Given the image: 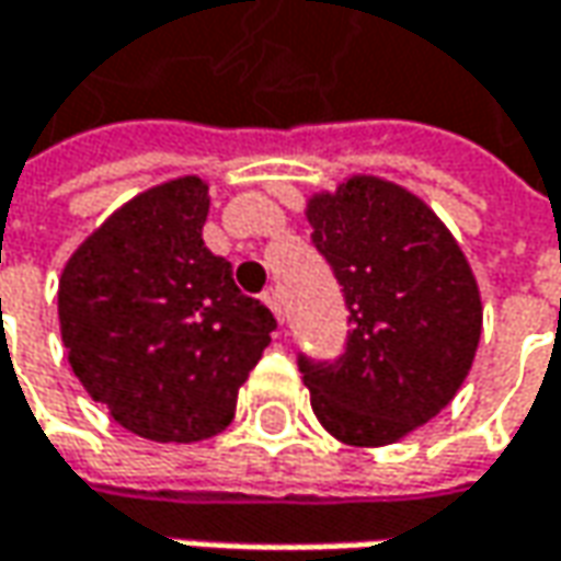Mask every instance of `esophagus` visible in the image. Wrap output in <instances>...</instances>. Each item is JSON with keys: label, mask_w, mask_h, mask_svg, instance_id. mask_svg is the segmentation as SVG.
Here are the masks:
<instances>
[{"label": "esophagus", "mask_w": 561, "mask_h": 561, "mask_svg": "<svg viewBox=\"0 0 561 561\" xmlns=\"http://www.w3.org/2000/svg\"><path fill=\"white\" fill-rule=\"evenodd\" d=\"M262 299H265V306H268L271 312H274V318H277V321L284 324V306H280V293L271 287V290L262 293Z\"/></svg>", "instance_id": "obj_1"}]
</instances>
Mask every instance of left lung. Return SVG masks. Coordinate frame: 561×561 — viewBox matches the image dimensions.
Returning a JSON list of instances; mask_svg holds the SVG:
<instances>
[{
  "instance_id": "obj_1",
  "label": "left lung",
  "mask_w": 561,
  "mask_h": 561,
  "mask_svg": "<svg viewBox=\"0 0 561 561\" xmlns=\"http://www.w3.org/2000/svg\"><path fill=\"white\" fill-rule=\"evenodd\" d=\"M306 218L353 321L336 362L299 356L314 419L346 446L402 440L471 371L484 324L474 271L431 205L375 174L312 193Z\"/></svg>"
}]
</instances>
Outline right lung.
<instances>
[{
  "mask_svg": "<svg viewBox=\"0 0 561 561\" xmlns=\"http://www.w3.org/2000/svg\"><path fill=\"white\" fill-rule=\"evenodd\" d=\"M208 184L142 190L75 249L58 277L68 362L130 434L196 443L233 421L237 393L271 343L274 314L208 252Z\"/></svg>",
  "mask_w": 561,
  "mask_h": 561,
  "instance_id": "right-lung-1",
  "label": "right lung"
}]
</instances>
